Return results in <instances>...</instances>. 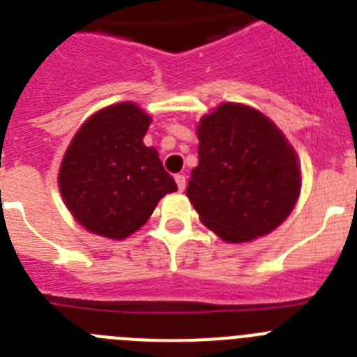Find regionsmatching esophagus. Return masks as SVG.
<instances>
[{
	"mask_svg": "<svg viewBox=\"0 0 357 357\" xmlns=\"http://www.w3.org/2000/svg\"><path fill=\"white\" fill-rule=\"evenodd\" d=\"M175 182H176V185H178V190H181V191L185 190V175H184V173H178V175H175Z\"/></svg>",
	"mask_w": 357,
	"mask_h": 357,
	"instance_id": "1",
	"label": "esophagus"
}]
</instances>
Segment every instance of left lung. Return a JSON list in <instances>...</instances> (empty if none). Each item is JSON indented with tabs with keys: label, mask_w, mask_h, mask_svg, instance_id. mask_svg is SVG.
<instances>
[{
	"label": "left lung",
	"mask_w": 357,
	"mask_h": 357,
	"mask_svg": "<svg viewBox=\"0 0 357 357\" xmlns=\"http://www.w3.org/2000/svg\"><path fill=\"white\" fill-rule=\"evenodd\" d=\"M199 166L188 199L206 227L231 243L271 233L291 215L301 190L296 151L269 117L224 102L197 126Z\"/></svg>",
	"instance_id": "left-lung-1"
}]
</instances>
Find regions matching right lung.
<instances>
[{"instance_id":"1","label":"right lung","mask_w":357,"mask_h":357,"mask_svg":"<svg viewBox=\"0 0 357 357\" xmlns=\"http://www.w3.org/2000/svg\"><path fill=\"white\" fill-rule=\"evenodd\" d=\"M151 117L133 102L99 109L79 128L59 167L68 211L90 233L123 240L176 191L157 149L144 146Z\"/></svg>"}]
</instances>
